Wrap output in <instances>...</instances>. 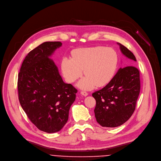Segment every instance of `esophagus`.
I'll list each match as a JSON object with an SVG mask.
<instances>
[{"label": "esophagus", "mask_w": 161, "mask_h": 161, "mask_svg": "<svg viewBox=\"0 0 161 161\" xmlns=\"http://www.w3.org/2000/svg\"><path fill=\"white\" fill-rule=\"evenodd\" d=\"M80 94H81L82 96H83L84 97H86V96H87L88 95V93L87 92H80Z\"/></svg>", "instance_id": "34e87169"}]
</instances>
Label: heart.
<instances>
[{
	"label": "heart",
	"instance_id": "obj_1",
	"mask_svg": "<svg viewBox=\"0 0 161 161\" xmlns=\"http://www.w3.org/2000/svg\"><path fill=\"white\" fill-rule=\"evenodd\" d=\"M119 62L117 52L112 47L96 46L77 49L72 53V58L64 57L61 62L63 76L69 83H73L83 73L79 88L90 90L95 86L107 85L114 77Z\"/></svg>",
	"mask_w": 161,
	"mask_h": 161
}]
</instances>
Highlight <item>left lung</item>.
Listing matches in <instances>:
<instances>
[{
    "label": "left lung",
    "mask_w": 161,
    "mask_h": 161,
    "mask_svg": "<svg viewBox=\"0 0 161 161\" xmlns=\"http://www.w3.org/2000/svg\"><path fill=\"white\" fill-rule=\"evenodd\" d=\"M121 53L136 62L133 53L119 43ZM140 90V73L133 65L120 68L110 82L92 96L96 101L95 117L102 127H116L124 124L133 114Z\"/></svg>",
    "instance_id": "1"
}]
</instances>
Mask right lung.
Wrapping results in <instances>:
<instances>
[{
	"label": "right lung",
	"instance_id": "add662e5",
	"mask_svg": "<svg viewBox=\"0 0 161 161\" xmlns=\"http://www.w3.org/2000/svg\"><path fill=\"white\" fill-rule=\"evenodd\" d=\"M60 42H46L28 53L18 75L21 106L40 130L54 133L67 123L77 90L65 83L58 68L50 58L62 47Z\"/></svg>",
	"mask_w": 161,
	"mask_h": 161
}]
</instances>
